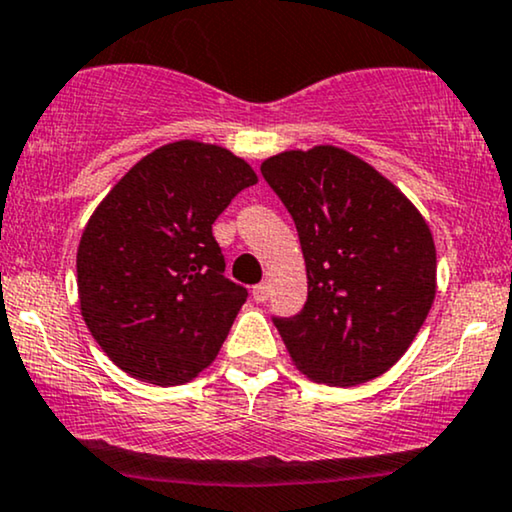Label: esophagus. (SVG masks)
Wrapping results in <instances>:
<instances>
[{
	"mask_svg": "<svg viewBox=\"0 0 512 512\" xmlns=\"http://www.w3.org/2000/svg\"><path fill=\"white\" fill-rule=\"evenodd\" d=\"M269 290H271V286L267 281H262V283H257L255 288H252V297H255V302H267L269 300Z\"/></svg>",
	"mask_w": 512,
	"mask_h": 512,
	"instance_id": "esophagus-1",
	"label": "esophagus"
}]
</instances>
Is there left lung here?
Returning a JSON list of instances; mask_svg holds the SVG:
<instances>
[{"mask_svg": "<svg viewBox=\"0 0 512 512\" xmlns=\"http://www.w3.org/2000/svg\"><path fill=\"white\" fill-rule=\"evenodd\" d=\"M307 264V302L274 316L290 359L316 383L352 387L383 375L416 338L435 300L430 226L378 170L335 146L262 163Z\"/></svg>", "mask_w": 512, "mask_h": 512, "instance_id": "8db88e82", "label": "left lung"}]
</instances>
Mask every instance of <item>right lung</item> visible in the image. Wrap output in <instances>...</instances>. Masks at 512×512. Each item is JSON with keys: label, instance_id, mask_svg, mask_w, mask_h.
Masks as SVG:
<instances>
[{"label": "right lung", "instance_id": "add662e5", "mask_svg": "<svg viewBox=\"0 0 512 512\" xmlns=\"http://www.w3.org/2000/svg\"><path fill=\"white\" fill-rule=\"evenodd\" d=\"M257 174L222 146L174 141L113 186L77 248L82 319L132 378L181 385L215 361L248 290L212 224Z\"/></svg>", "mask_w": 512, "mask_h": 512}]
</instances>
